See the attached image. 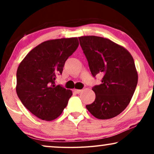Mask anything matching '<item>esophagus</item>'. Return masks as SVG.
<instances>
[{"mask_svg": "<svg viewBox=\"0 0 154 154\" xmlns=\"http://www.w3.org/2000/svg\"><path fill=\"white\" fill-rule=\"evenodd\" d=\"M81 91H82L81 90H79V89H74V90H73V92H74L75 93H76V94H79Z\"/></svg>", "mask_w": 154, "mask_h": 154, "instance_id": "obj_1", "label": "esophagus"}]
</instances>
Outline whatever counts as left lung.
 <instances>
[{
	"mask_svg": "<svg viewBox=\"0 0 154 154\" xmlns=\"http://www.w3.org/2000/svg\"><path fill=\"white\" fill-rule=\"evenodd\" d=\"M92 75L102 74V83L92 88L95 100L86 108L98 119H109L125 110L138 81L133 57L123 46L95 35L79 37Z\"/></svg>",
	"mask_w": 154,
	"mask_h": 154,
	"instance_id": "obj_1",
	"label": "left lung"
}]
</instances>
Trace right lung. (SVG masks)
Here are the masks:
<instances>
[{
    "label": "right lung",
    "instance_id": "obj_1",
    "mask_svg": "<svg viewBox=\"0 0 154 154\" xmlns=\"http://www.w3.org/2000/svg\"><path fill=\"white\" fill-rule=\"evenodd\" d=\"M79 45L76 37L44 41L31 50L19 65L17 94L23 105L38 119H56L68 104L72 91L56 85L54 81Z\"/></svg>",
    "mask_w": 154,
    "mask_h": 154
}]
</instances>
